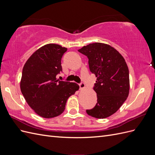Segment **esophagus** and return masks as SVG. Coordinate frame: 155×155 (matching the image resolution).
Listing matches in <instances>:
<instances>
[{"label":"esophagus","instance_id":"1","mask_svg":"<svg viewBox=\"0 0 155 155\" xmlns=\"http://www.w3.org/2000/svg\"><path fill=\"white\" fill-rule=\"evenodd\" d=\"M79 88L80 89H82V88H84L85 87V83H83L82 82H81L80 83H79Z\"/></svg>","mask_w":155,"mask_h":155}]
</instances>
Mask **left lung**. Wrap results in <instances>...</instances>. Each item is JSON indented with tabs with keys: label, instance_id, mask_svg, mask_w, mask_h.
I'll return each mask as SVG.
<instances>
[{
	"label": "left lung",
	"instance_id": "1",
	"mask_svg": "<svg viewBox=\"0 0 155 155\" xmlns=\"http://www.w3.org/2000/svg\"><path fill=\"white\" fill-rule=\"evenodd\" d=\"M78 51L88 59L90 71L97 81L93 88L97 104L87 113L103 119L113 114L122 105L129 92V69L123 56L110 45L95 43L84 46Z\"/></svg>",
	"mask_w": 155,
	"mask_h": 155
}]
</instances>
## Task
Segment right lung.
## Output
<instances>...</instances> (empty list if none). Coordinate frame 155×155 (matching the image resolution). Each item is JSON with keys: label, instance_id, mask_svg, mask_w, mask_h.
<instances>
[{"label": "right lung", "instance_id": "right-lung-1", "mask_svg": "<svg viewBox=\"0 0 155 155\" xmlns=\"http://www.w3.org/2000/svg\"><path fill=\"white\" fill-rule=\"evenodd\" d=\"M67 48L48 44L35 51L22 69L21 90L29 106L45 118L58 116L68 98L79 89L76 83L57 80L62 72L61 58Z\"/></svg>", "mask_w": 155, "mask_h": 155}]
</instances>
